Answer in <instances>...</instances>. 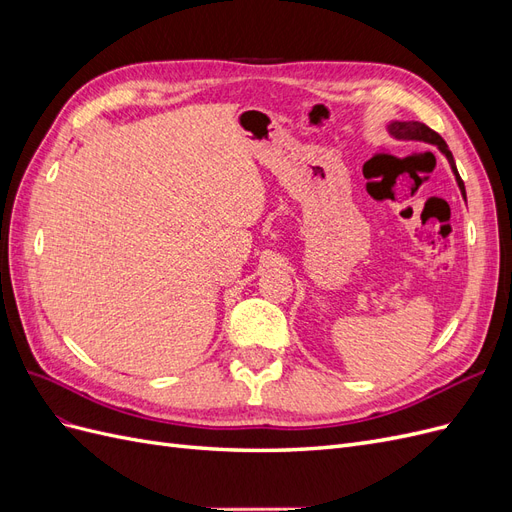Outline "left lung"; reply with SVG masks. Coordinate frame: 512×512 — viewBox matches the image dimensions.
Instances as JSON below:
<instances>
[{"label": "left lung", "mask_w": 512, "mask_h": 512, "mask_svg": "<svg viewBox=\"0 0 512 512\" xmlns=\"http://www.w3.org/2000/svg\"><path fill=\"white\" fill-rule=\"evenodd\" d=\"M389 132H391L395 138H404V141H423V143H429V145H436V147L444 153V156H446L448 164H451L453 173H455V179H457V183H459V190H461L463 198H466V188H463V181H461V177H459V173H457L453 153L448 151V147H446V143H444V138H442L438 132H433L431 128H427L425 123H421V121H391Z\"/></svg>", "instance_id": "left-lung-1"}]
</instances>
